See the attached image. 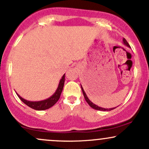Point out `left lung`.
I'll list each match as a JSON object with an SVG mask.
<instances>
[{
    "label": "left lung",
    "instance_id": "8db88e82",
    "mask_svg": "<svg viewBox=\"0 0 149 149\" xmlns=\"http://www.w3.org/2000/svg\"><path fill=\"white\" fill-rule=\"evenodd\" d=\"M123 44H124L125 45H126L128 47H130V46L129 44H128V42H127V40H126L125 38L123 39ZM80 86H81V90H82V92H83V95H84L85 100H86V102H88V104L90 106V107L92 108V109H96V110H99V111H111V110H113V109H116V107H115V108H110V109H105V108L100 107H99V106L96 105V104L92 103L91 101L89 100V98L88 97V96H87L86 93H85V92L84 90H83V87H82L81 84H80Z\"/></svg>",
    "mask_w": 149,
    "mask_h": 149
}]
</instances>
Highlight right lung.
I'll use <instances>...</instances> for the list:
<instances>
[{"label": "right lung", "mask_w": 149, "mask_h": 149, "mask_svg": "<svg viewBox=\"0 0 149 149\" xmlns=\"http://www.w3.org/2000/svg\"><path fill=\"white\" fill-rule=\"evenodd\" d=\"M64 81H65V74L63 75V76L61 77V78L59 80V85L56 90L55 92L52 95L51 97H49V98L46 99V100H41V101H38V102H32V101H28L26 100H24V98L19 95L17 93V96L21 100L22 102L24 103L26 105H27L28 107H29L31 109H35L37 111H43L46 110V109H49L50 107H52V106H54V104L57 103V102L59 100V97H60L61 93L63 90V88H64Z\"/></svg>", "instance_id": "right-lung-1"}]
</instances>
